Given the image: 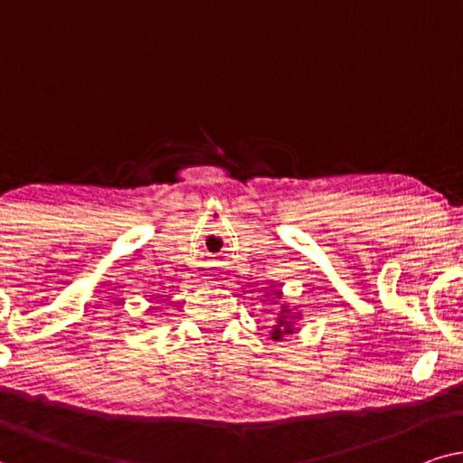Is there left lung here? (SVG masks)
I'll list each match as a JSON object with an SVG mask.
<instances>
[{"label": "left lung", "mask_w": 463, "mask_h": 463, "mask_svg": "<svg viewBox=\"0 0 463 463\" xmlns=\"http://www.w3.org/2000/svg\"><path fill=\"white\" fill-rule=\"evenodd\" d=\"M277 296H281V292H277ZM289 311L286 305L281 307V313H279V319H277V324L273 326V332H270V338H273V341H281L283 338V335H292L294 332V322L292 319H289ZM294 317V316H292ZM300 316L298 313H296V317L294 319H298Z\"/></svg>", "instance_id": "1"}]
</instances>
